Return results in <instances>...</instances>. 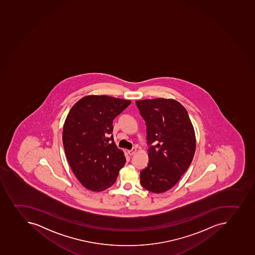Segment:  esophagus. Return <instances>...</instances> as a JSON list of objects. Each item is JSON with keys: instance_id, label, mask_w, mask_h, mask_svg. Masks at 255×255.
Here are the masks:
<instances>
[{"instance_id": "esophagus-1", "label": "esophagus", "mask_w": 255, "mask_h": 255, "mask_svg": "<svg viewBox=\"0 0 255 255\" xmlns=\"http://www.w3.org/2000/svg\"><path fill=\"white\" fill-rule=\"evenodd\" d=\"M136 151H137V149L135 148H133L130 150H128V153L129 155H133L136 153Z\"/></svg>"}]
</instances>
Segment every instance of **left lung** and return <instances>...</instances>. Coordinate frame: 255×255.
Instances as JSON below:
<instances>
[{"label": "left lung", "mask_w": 255, "mask_h": 255, "mask_svg": "<svg viewBox=\"0 0 255 255\" xmlns=\"http://www.w3.org/2000/svg\"><path fill=\"white\" fill-rule=\"evenodd\" d=\"M146 122L148 167L140 172L143 188L163 193L177 184L192 163L196 134L187 110L174 99L136 101Z\"/></svg>", "instance_id": "obj_1"}]
</instances>
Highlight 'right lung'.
Instances as JSON below:
<instances>
[{"label": "right lung", "instance_id": "add662e5", "mask_svg": "<svg viewBox=\"0 0 255 255\" xmlns=\"http://www.w3.org/2000/svg\"><path fill=\"white\" fill-rule=\"evenodd\" d=\"M130 103L107 95H89L76 102L66 117V157L81 184L92 192L112 187L124 167V152L117 148L111 133L113 120Z\"/></svg>", "mask_w": 255, "mask_h": 255}]
</instances>
